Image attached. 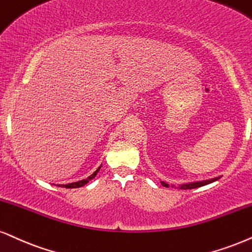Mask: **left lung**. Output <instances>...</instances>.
I'll use <instances>...</instances> for the list:
<instances>
[{
	"label": "left lung",
	"instance_id": "obj_1",
	"mask_svg": "<svg viewBox=\"0 0 252 252\" xmlns=\"http://www.w3.org/2000/svg\"><path fill=\"white\" fill-rule=\"evenodd\" d=\"M216 179H212V180H207V181H201V182H192V183H188V185H182L180 186V188L181 189H192V188H197V187H202V186L204 185H208V183H212L214 181H216ZM161 185L164 186V187H169L168 183H164V182H161Z\"/></svg>",
	"mask_w": 252,
	"mask_h": 252
}]
</instances>
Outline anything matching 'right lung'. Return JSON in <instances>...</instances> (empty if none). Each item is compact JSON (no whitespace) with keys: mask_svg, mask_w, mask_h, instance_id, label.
<instances>
[{"mask_svg":"<svg viewBox=\"0 0 252 252\" xmlns=\"http://www.w3.org/2000/svg\"><path fill=\"white\" fill-rule=\"evenodd\" d=\"M99 169L100 168H98L97 170H95L94 173L92 174L91 176H90V178H88V179H85V180H82V181H78V182H73V183H69V185H63V186H61V187H63V188H79V187H83V186H85L86 183H88L90 180L91 179H93L94 178L95 175H97V173L99 172Z\"/></svg>","mask_w":252,"mask_h":252,"instance_id":"1","label":"right lung"}]
</instances>
